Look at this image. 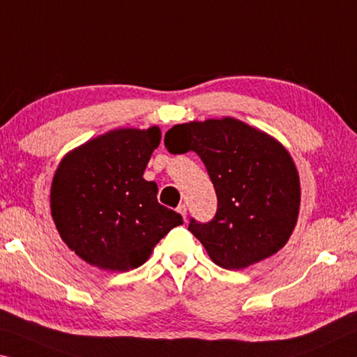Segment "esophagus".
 Instances as JSON below:
<instances>
[{
    "instance_id": "obj_1",
    "label": "esophagus",
    "mask_w": 357,
    "mask_h": 357,
    "mask_svg": "<svg viewBox=\"0 0 357 357\" xmlns=\"http://www.w3.org/2000/svg\"><path fill=\"white\" fill-rule=\"evenodd\" d=\"M176 211L181 214V216H183V218L185 219V214H188V208H185L184 203H179L178 208H176Z\"/></svg>"
}]
</instances>
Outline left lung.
<instances>
[{"label":"left lung","instance_id":"8db88e82","mask_svg":"<svg viewBox=\"0 0 357 357\" xmlns=\"http://www.w3.org/2000/svg\"><path fill=\"white\" fill-rule=\"evenodd\" d=\"M172 154L194 151L218 195L209 222L190 219L189 230L219 267L240 270L278 252L298 216L301 184L292 158L268 135L236 119H208L165 133Z\"/></svg>","mask_w":357,"mask_h":357}]
</instances>
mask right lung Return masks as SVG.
Here are the masks:
<instances>
[{
  "label": "right lung",
  "mask_w": 357,
  "mask_h": 357,
  "mask_svg": "<svg viewBox=\"0 0 357 357\" xmlns=\"http://www.w3.org/2000/svg\"><path fill=\"white\" fill-rule=\"evenodd\" d=\"M160 128H122L70 152L56 169L50 211L68 248L101 270L143 265L183 218L157 202V184L143 178Z\"/></svg>",
  "instance_id": "right-lung-1"
}]
</instances>
